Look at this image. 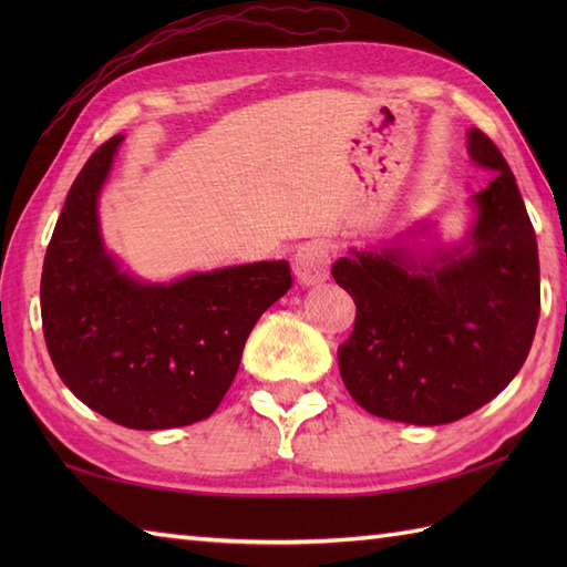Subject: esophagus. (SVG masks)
<instances>
[{
	"label": "esophagus",
	"instance_id": "obj_1",
	"mask_svg": "<svg viewBox=\"0 0 567 567\" xmlns=\"http://www.w3.org/2000/svg\"><path fill=\"white\" fill-rule=\"evenodd\" d=\"M295 275L302 285H317L329 277L331 268V248L323 240H309L302 244L292 256Z\"/></svg>",
	"mask_w": 567,
	"mask_h": 567
}]
</instances>
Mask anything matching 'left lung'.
I'll return each instance as SVG.
<instances>
[{"label":"left lung","mask_w":567,"mask_h":567,"mask_svg":"<svg viewBox=\"0 0 567 567\" xmlns=\"http://www.w3.org/2000/svg\"><path fill=\"white\" fill-rule=\"evenodd\" d=\"M470 155L492 171L475 195L470 250L416 265L402 250H353L331 275L355 302L339 346L346 390L365 412L439 426L473 414L507 388L532 348L540 277L532 219L514 173L487 134Z\"/></svg>","instance_id":"obj_1"}]
</instances>
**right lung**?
<instances>
[{
  "instance_id": "1",
  "label": "right lung",
  "mask_w": 567,
  "mask_h": 567,
  "mask_svg": "<svg viewBox=\"0 0 567 567\" xmlns=\"http://www.w3.org/2000/svg\"><path fill=\"white\" fill-rule=\"evenodd\" d=\"M114 136L90 155L60 212L41 277L48 353L70 392L128 429L207 419L238 372L250 329L292 287L290 265L262 260L141 285L106 256L97 195Z\"/></svg>"
}]
</instances>
